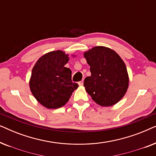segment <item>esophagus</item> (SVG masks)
I'll return each instance as SVG.
<instances>
[{
    "mask_svg": "<svg viewBox=\"0 0 156 156\" xmlns=\"http://www.w3.org/2000/svg\"><path fill=\"white\" fill-rule=\"evenodd\" d=\"M78 84L80 86H82V85L84 84V80H82V81H80V82H79Z\"/></svg>",
    "mask_w": 156,
    "mask_h": 156,
    "instance_id": "obj_1",
    "label": "esophagus"
}]
</instances>
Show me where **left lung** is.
<instances>
[{"label": "left lung", "instance_id": "1", "mask_svg": "<svg viewBox=\"0 0 156 156\" xmlns=\"http://www.w3.org/2000/svg\"><path fill=\"white\" fill-rule=\"evenodd\" d=\"M91 76L84 79L87 92L96 103L110 106L122 99L129 87L124 62L115 51L98 46L84 53Z\"/></svg>", "mask_w": 156, "mask_h": 156}]
</instances>
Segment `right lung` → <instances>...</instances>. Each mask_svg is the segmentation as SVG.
<instances>
[{
	"label": "right lung",
	"instance_id": "add662e5",
	"mask_svg": "<svg viewBox=\"0 0 156 156\" xmlns=\"http://www.w3.org/2000/svg\"><path fill=\"white\" fill-rule=\"evenodd\" d=\"M67 55L61 50L44 55L32 70L30 88L37 101L48 108H58L69 101L78 87L72 82V71L65 65Z\"/></svg>",
	"mask_w": 156,
	"mask_h": 156
}]
</instances>
